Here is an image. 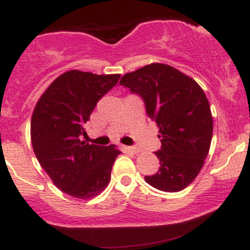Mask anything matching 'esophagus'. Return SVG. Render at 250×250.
Masks as SVG:
<instances>
[{
    "label": "esophagus",
    "instance_id": "34e87169",
    "mask_svg": "<svg viewBox=\"0 0 250 250\" xmlns=\"http://www.w3.org/2000/svg\"><path fill=\"white\" fill-rule=\"evenodd\" d=\"M125 150L128 151V153H133V154L140 153V148H137V147H125Z\"/></svg>",
    "mask_w": 250,
    "mask_h": 250
}]
</instances>
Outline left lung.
<instances>
[{"label": "left lung", "instance_id": "1", "mask_svg": "<svg viewBox=\"0 0 250 250\" xmlns=\"http://www.w3.org/2000/svg\"><path fill=\"white\" fill-rule=\"evenodd\" d=\"M120 84L139 94L149 119L156 122L161 149L151 187L168 193L188 187L203 167L213 137V116L203 89L191 77L163 63L125 74Z\"/></svg>", "mask_w": 250, "mask_h": 250}]
</instances>
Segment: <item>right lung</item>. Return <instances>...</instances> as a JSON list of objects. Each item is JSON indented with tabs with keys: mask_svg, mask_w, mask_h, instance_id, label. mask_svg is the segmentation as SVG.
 <instances>
[{
	"mask_svg": "<svg viewBox=\"0 0 250 250\" xmlns=\"http://www.w3.org/2000/svg\"><path fill=\"white\" fill-rule=\"evenodd\" d=\"M120 77L65 71L45 89L34 109L30 136L36 159L54 185L76 199H91L101 193L121 154L114 145L102 147L80 140L87 134L84 123L96 103Z\"/></svg>",
	"mask_w": 250,
	"mask_h": 250,
	"instance_id": "add662e5",
	"label": "right lung"
}]
</instances>
